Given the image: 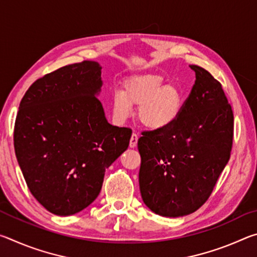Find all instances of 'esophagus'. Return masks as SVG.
<instances>
[{"label":"esophagus","instance_id":"1","mask_svg":"<svg viewBox=\"0 0 257 257\" xmlns=\"http://www.w3.org/2000/svg\"><path fill=\"white\" fill-rule=\"evenodd\" d=\"M137 141H138V135L136 133H133L132 138H130V142H129V146L132 147V149H134V147H136Z\"/></svg>","mask_w":257,"mask_h":257}]
</instances>
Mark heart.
Masks as SVG:
<instances>
[{
    "instance_id": "1",
    "label": "heart",
    "mask_w": 257,
    "mask_h": 257,
    "mask_svg": "<svg viewBox=\"0 0 257 257\" xmlns=\"http://www.w3.org/2000/svg\"><path fill=\"white\" fill-rule=\"evenodd\" d=\"M132 105L138 106V120L144 127L160 130L171 125L179 116L182 95L176 86L163 85L161 76H135L124 82L122 93L113 95L112 107L116 119H127Z\"/></svg>"
}]
</instances>
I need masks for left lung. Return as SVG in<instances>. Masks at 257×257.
<instances>
[{
	"label": "left lung",
	"mask_w": 257,
	"mask_h": 257,
	"mask_svg": "<svg viewBox=\"0 0 257 257\" xmlns=\"http://www.w3.org/2000/svg\"><path fill=\"white\" fill-rule=\"evenodd\" d=\"M196 80L171 125L138 139L139 188L156 214L177 217L198 210L230 159L233 112L222 86L191 64Z\"/></svg>",
	"instance_id": "1"
}]
</instances>
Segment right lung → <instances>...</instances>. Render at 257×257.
Masks as SVG:
<instances>
[{
	"label": "right lung",
	"mask_w": 257,
	"mask_h": 257,
	"mask_svg": "<svg viewBox=\"0 0 257 257\" xmlns=\"http://www.w3.org/2000/svg\"><path fill=\"white\" fill-rule=\"evenodd\" d=\"M101 66L69 64L40 78L21 99L14 132L30 193L47 211L71 215L92 204L105 169L128 149L133 130L106 121Z\"/></svg>",
	"instance_id": "1"
}]
</instances>
